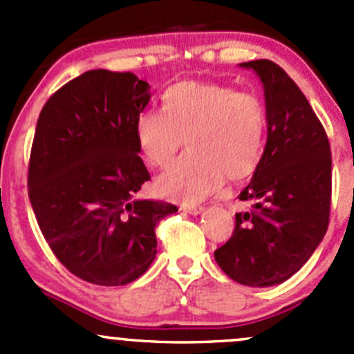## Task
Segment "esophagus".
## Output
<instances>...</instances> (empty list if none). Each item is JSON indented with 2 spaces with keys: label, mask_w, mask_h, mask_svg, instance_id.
Returning a JSON list of instances; mask_svg holds the SVG:
<instances>
[{
  "label": "esophagus",
  "mask_w": 354,
  "mask_h": 354,
  "mask_svg": "<svg viewBox=\"0 0 354 354\" xmlns=\"http://www.w3.org/2000/svg\"><path fill=\"white\" fill-rule=\"evenodd\" d=\"M181 210H183V212H188V214H192V216H198V214H202L203 212V207H197V205H192V207H187V205H181L180 207Z\"/></svg>",
  "instance_id": "esophagus-1"
}]
</instances>
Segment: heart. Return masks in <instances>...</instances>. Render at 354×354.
<instances>
[{
  "label": "heart",
  "mask_w": 354,
  "mask_h": 354,
  "mask_svg": "<svg viewBox=\"0 0 354 354\" xmlns=\"http://www.w3.org/2000/svg\"><path fill=\"white\" fill-rule=\"evenodd\" d=\"M263 102L216 82H178L162 94V111L135 121V140L151 166L166 167L187 138L188 154L160 174L157 194L195 203L259 167L266 144Z\"/></svg>",
  "instance_id": "1"
}]
</instances>
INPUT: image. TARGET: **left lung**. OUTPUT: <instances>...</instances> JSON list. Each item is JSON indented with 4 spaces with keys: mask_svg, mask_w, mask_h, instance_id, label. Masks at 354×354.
<instances>
[{
    "mask_svg": "<svg viewBox=\"0 0 354 354\" xmlns=\"http://www.w3.org/2000/svg\"><path fill=\"white\" fill-rule=\"evenodd\" d=\"M263 87L267 142L240 200L234 233L214 252L236 283L269 288L298 272L322 243L330 210V147L322 123L298 85L269 59L240 63Z\"/></svg>",
    "mask_w": 354,
    "mask_h": 354,
    "instance_id": "left-lung-1",
    "label": "left lung"
}]
</instances>
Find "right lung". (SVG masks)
I'll list each match as a JSON object with an SVG mask.
<instances>
[{
	"label": "right lung",
	"mask_w": 354,
	"mask_h": 354,
	"mask_svg": "<svg viewBox=\"0 0 354 354\" xmlns=\"http://www.w3.org/2000/svg\"><path fill=\"white\" fill-rule=\"evenodd\" d=\"M151 85L133 73L91 70L63 85L39 114L28 198L59 262L80 279L123 286L156 259V226L176 205L137 198L151 180L135 121Z\"/></svg>",
	"instance_id": "obj_1"
}]
</instances>
